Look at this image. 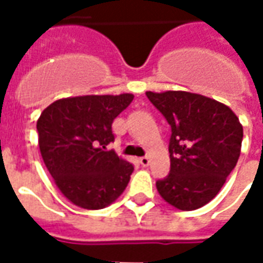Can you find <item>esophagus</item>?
<instances>
[{
  "instance_id": "esophagus-1",
  "label": "esophagus",
  "mask_w": 263,
  "mask_h": 263,
  "mask_svg": "<svg viewBox=\"0 0 263 263\" xmlns=\"http://www.w3.org/2000/svg\"><path fill=\"white\" fill-rule=\"evenodd\" d=\"M139 163H141L142 166H148L149 165L148 156H142V158H139Z\"/></svg>"
}]
</instances>
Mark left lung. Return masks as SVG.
I'll return each mask as SVG.
<instances>
[{
	"instance_id": "1",
	"label": "left lung",
	"mask_w": 263,
	"mask_h": 263,
	"mask_svg": "<svg viewBox=\"0 0 263 263\" xmlns=\"http://www.w3.org/2000/svg\"><path fill=\"white\" fill-rule=\"evenodd\" d=\"M146 97L172 128L171 172L156 189L176 209H200L217 196L237 165L242 125L230 107L201 94L146 91Z\"/></svg>"
}]
</instances>
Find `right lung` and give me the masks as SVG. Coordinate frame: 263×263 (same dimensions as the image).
<instances>
[{
	"label": "right lung",
	"mask_w": 263,
	"mask_h": 263,
	"mask_svg": "<svg viewBox=\"0 0 263 263\" xmlns=\"http://www.w3.org/2000/svg\"><path fill=\"white\" fill-rule=\"evenodd\" d=\"M132 100V94L62 98L37 120L43 162L63 196L81 209H104L128 186L134 166L107 145L115 139L112 122Z\"/></svg>",
	"instance_id": "add662e5"
}]
</instances>
